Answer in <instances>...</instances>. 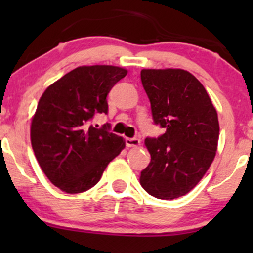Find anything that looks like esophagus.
Returning <instances> with one entry per match:
<instances>
[{"label":"esophagus","mask_w":253,"mask_h":253,"mask_svg":"<svg viewBox=\"0 0 253 253\" xmlns=\"http://www.w3.org/2000/svg\"><path fill=\"white\" fill-rule=\"evenodd\" d=\"M127 147H136L140 145V140L138 138H126L125 139Z\"/></svg>","instance_id":"1"}]
</instances>
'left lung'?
Returning <instances> with one entry per match:
<instances>
[{"label": "left lung", "mask_w": 253, "mask_h": 253, "mask_svg": "<svg viewBox=\"0 0 253 253\" xmlns=\"http://www.w3.org/2000/svg\"><path fill=\"white\" fill-rule=\"evenodd\" d=\"M140 77L153 123L165 129L158 138L145 139L151 162L141 171L140 184L157 199H177L195 187L215 157L217 113L190 72L144 69Z\"/></svg>", "instance_id": "1"}]
</instances>
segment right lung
Listing matches in <instances>:
<instances>
[{
    "instance_id": "add662e5",
    "label": "right lung",
    "mask_w": 253,
    "mask_h": 253,
    "mask_svg": "<svg viewBox=\"0 0 253 253\" xmlns=\"http://www.w3.org/2000/svg\"><path fill=\"white\" fill-rule=\"evenodd\" d=\"M126 75L127 70L118 66H80L40 97L32 119V147L43 173L65 193L94 187L125 147L109 124L97 128L92 119L108 113L107 95Z\"/></svg>"
}]
</instances>
